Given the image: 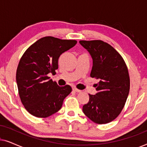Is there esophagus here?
Returning a JSON list of instances; mask_svg holds the SVG:
<instances>
[{"mask_svg":"<svg viewBox=\"0 0 147 147\" xmlns=\"http://www.w3.org/2000/svg\"><path fill=\"white\" fill-rule=\"evenodd\" d=\"M73 90H74V91L76 92H81V90H79V89H78V88H76L75 87L73 88Z\"/></svg>","mask_w":147,"mask_h":147,"instance_id":"esophagus-1","label":"esophagus"}]
</instances>
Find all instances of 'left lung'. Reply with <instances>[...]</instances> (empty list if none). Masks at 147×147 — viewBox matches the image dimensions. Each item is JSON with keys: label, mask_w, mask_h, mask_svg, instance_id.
<instances>
[{"label": "left lung", "mask_w": 147, "mask_h": 147, "mask_svg": "<svg viewBox=\"0 0 147 147\" xmlns=\"http://www.w3.org/2000/svg\"><path fill=\"white\" fill-rule=\"evenodd\" d=\"M80 43L93 59L90 76L100 80L95 86L97 93L89 94V102L82 110L95 123H108L120 114L128 98L130 77L127 66L120 53L106 42L92 40L80 41Z\"/></svg>", "instance_id": "obj_1"}]
</instances>
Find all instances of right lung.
I'll list each match as a JSON object with an SVG mask.
<instances>
[{
    "label": "right lung",
    "instance_id": "add662e5",
    "mask_svg": "<svg viewBox=\"0 0 147 147\" xmlns=\"http://www.w3.org/2000/svg\"><path fill=\"white\" fill-rule=\"evenodd\" d=\"M76 43V40L48 36L35 42L21 57L16 80L22 104L33 116L47 118L56 113L71 93V86L60 87L48 74L55 73L59 56Z\"/></svg>",
    "mask_w": 147,
    "mask_h": 147
}]
</instances>
